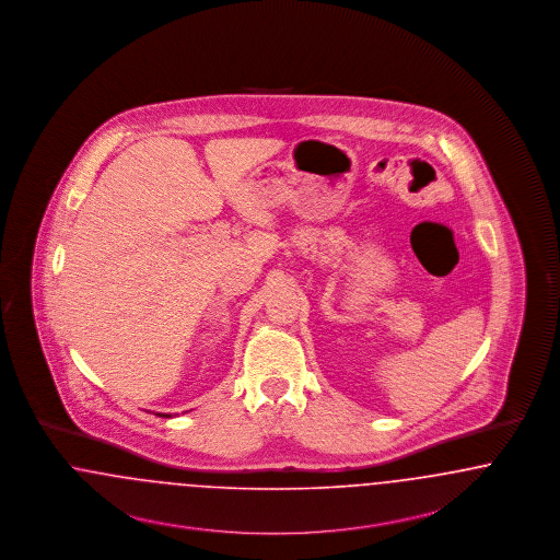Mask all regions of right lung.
Instances as JSON below:
<instances>
[{
	"label": "right lung",
	"instance_id": "right-lung-1",
	"mask_svg": "<svg viewBox=\"0 0 560 560\" xmlns=\"http://www.w3.org/2000/svg\"><path fill=\"white\" fill-rule=\"evenodd\" d=\"M159 416H165V418H171V413H159Z\"/></svg>",
	"mask_w": 560,
	"mask_h": 560
}]
</instances>
